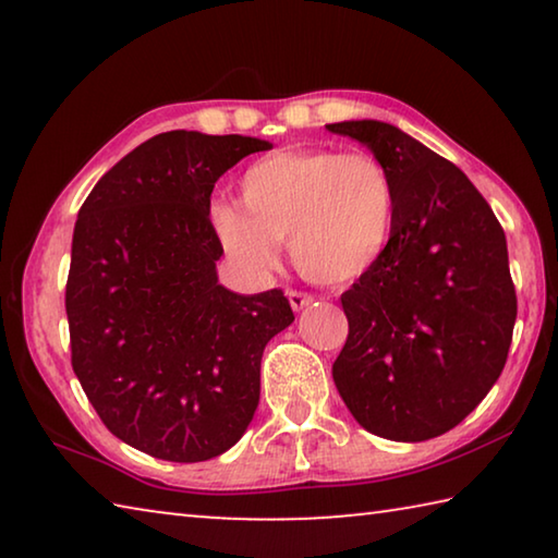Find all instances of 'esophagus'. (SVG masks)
Wrapping results in <instances>:
<instances>
[{
  "instance_id": "esophagus-1",
  "label": "esophagus",
  "mask_w": 558,
  "mask_h": 558,
  "mask_svg": "<svg viewBox=\"0 0 558 558\" xmlns=\"http://www.w3.org/2000/svg\"><path fill=\"white\" fill-rule=\"evenodd\" d=\"M288 300H290V307L298 313V310L313 305L315 295H310V292H302V290H288Z\"/></svg>"
}]
</instances>
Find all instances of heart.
Here are the masks:
<instances>
[{
  "instance_id": "b5f03b06",
  "label": "heart",
  "mask_w": 558,
  "mask_h": 558,
  "mask_svg": "<svg viewBox=\"0 0 558 558\" xmlns=\"http://www.w3.org/2000/svg\"><path fill=\"white\" fill-rule=\"evenodd\" d=\"M239 199L241 206L216 199L209 223L226 256L248 276L276 268L280 243L290 241L302 276L342 286L381 260L393 233V179L369 153H272L241 174Z\"/></svg>"
}]
</instances>
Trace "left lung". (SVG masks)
I'll list each match as a JSON object with an SVG mask.
<instances>
[{
    "label": "left lung",
    "instance_id": "obj_1",
    "mask_svg": "<svg viewBox=\"0 0 558 558\" xmlns=\"http://www.w3.org/2000/svg\"><path fill=\"white\" fill-rule=\"evenodd\" d=\"M327 130L369 147L396 186L389 248L342 292L337 391L374 436H442L493 389L512 344L505 231L456 165L399 128L349 120Z\"/></svg>",
    "mask_w": 558,
    "mask_h": 558
}]
</instances>
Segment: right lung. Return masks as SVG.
Returning a JSON list of instances; mask_svg holds the SVG:
<instances>
[{"label": "right lung", "mask_w": 558, "mask_h": 558, "mask_svg": "<svg viewBox=\"0 0 558 558\" xmlns=\"http://www.w3.org/2000/svg\"><path fill=\"white\" fill-rule=\"evenodd\" d=\"M270 143L172 130L100 177L73 231L71 364L122 442L172 462L221 456L260 399V359L292 315L280 288L219 286L216 179Z\"/></svg>", "instance_id": "obj_1"}]
</instances>
